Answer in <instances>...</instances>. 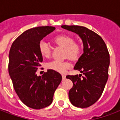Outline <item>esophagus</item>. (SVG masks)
I'll return each instance as SVG.
<instances>
[{"label": "esophagus", "mask_w": 120, "mask_h": 120, "mask_svg": "<svg viewBox=\"0 0 120 120\" xmlns=\"http://www.w3.org/2000/svg\"><path fill=\"white\" fill-rule=\"evenodd\" d=\"M62 80H65V75H62Z\"/></svg>", "instance_id": "34e87169"}]
</instances>
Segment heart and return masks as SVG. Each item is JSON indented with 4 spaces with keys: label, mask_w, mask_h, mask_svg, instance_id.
I'll return each instance as SVG.
<instances>
[{
    "label": "heart",
    "mask_w": 120,
    "mask_h": 120,
    "mask_svg": "<svg viewBox=\"0 0 120 120\" xmlns=\"http://www.w3.org/2000/svg\"><path fill=\"white\" fill-rule=\"evenodd\" d=\"M56 44L63 47H65V56L71 59L75 60L78 58L81 54L80 46L75 42L73 37L67 34H60L54 38ZM38 50L43 57H49L51 55V47L49 43L44 40L38 43ZM47 69L55 71L58 73H65L66 70L71 67V64L68 61L53 60L47 63Z\"/></svg>",
    "instance_id": "b5f03b06"
}]
</instances>
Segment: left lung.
<instances>
[{
	"label": "left lung",
	"instance_id": "1",
	"mask_svg": "<svg viewBox=\"0 0 120 120\" xmlns=\"http://www.w3.org/2000/svg\"><path fill=\"white\" fill-rule=\"evenodd\" d=\"M79 35L83 44V53L74 69L80 71L79 76L68 75L73 86L69 92L73 105L86 108L96 103L103 93L109 77L110 56L102 38L88 28L79 26H62Z\"/></svg>",
	"mask_w": 120,
	"mask_h": 120
}]
</instances>
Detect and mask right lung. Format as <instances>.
Returning a JSON list of instances; mask_svg holds the SVG:
<instances>
[{"mask_svg":"<svg viewBox=\"0 0 120 120\" xmlns=\"http://www.w3.org/2000/svg\"><path fill=\"white\" fill-rule=\"evenodd\" d=\"M55 30L52 26L33 27L27 30L13 42L9 53L8 71L15 92L26 105L40 109L51 104L62 76L49 69L42 76L36 74L43 61L38 43Z\"/></svg>","mask_w":120,"mask_h":120,"instance_id":"1","label":"right lung"}]
</instances>
